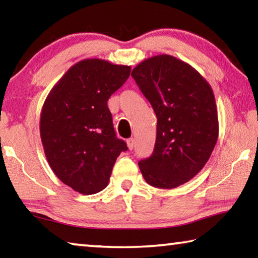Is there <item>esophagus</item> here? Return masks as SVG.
Masks as SVG:
<instances>
[{
  "label": "esophagus",
  "mask_w": 258,
  "mask_h": 258,
  "mask_svg": "<svg viewBox=\"0 0 258 258\" xmlns=\"http://www.w3.org/2000/svg\"><path fill=\"white\" fill-rule=\"evenodd\" d=\"M126 143H127V147H128V149H130V150H132L133 148H134V139H133V138L128 139L127 141H126Z\"/></svg>",
  "instance_id": "1"
}]
</instances>
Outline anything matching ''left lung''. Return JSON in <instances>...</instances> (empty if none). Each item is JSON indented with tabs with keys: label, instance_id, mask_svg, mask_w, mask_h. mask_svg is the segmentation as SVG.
Wrapping results in <instances>:
<instances>
[{
	"label": "left lung",
	"instance_id": "1",
	"mask_svg": "<svg viewBox=\"0 0 258 258\" xmlns=\"http://www.w3.org/2000/svg\"><path fill=\"white\" fill-rule=\"evenodd\" d=\"M132 77L157 116L151 157L139 161L148 184L174 189L202 171L218 138V117L208 82L173 55L143 60Z\"/></svg>",
	"mask_w": 258,
	"mask_h": 258
}]
</instances>
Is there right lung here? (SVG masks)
<instances>
[{
  "mask_svg": "<svg viewBox=\"0 0 258 258\" xmlns=\"http://www.w3.org/2000/svg\"><path fill=\"white\" fill-rule=\"evenodd\" d=\"M130 73L131 66L82 60L56 82L43 104L40 133L47 163L80 194L103 190L117 157L127 150L116 137L107 101Z\"/></svg>",
  "mask_w": 258,
  "mask_h": 258,
  "instance_id": "right-lung-1",
  "label": "right lung"
}]
</instances>
